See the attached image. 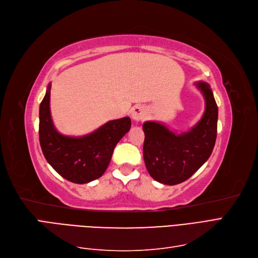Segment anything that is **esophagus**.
Here are the masks:
<instances>
[{
  "label": "esophagus",
  "mask_w": 258,
  "mask_h": 258,
  "mask_svg": "<svg viewBox=\"0 0 258 258\" xmlns=\"http://www.w3.org/2000/svg\"><path fill=\"white\" fill-rule=\"evenodd\" d=\"M131 114H132V118L135 121H141L146 119L147 110L144 106H141V105H136V106H134L131 109Z\"/></svg>",
  "instance_id": "34e87169"
}]
</instances>
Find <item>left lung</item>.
Returning a JSON list of instances; mask_svg holds the SVG:
<instances>
[{
  "label": "left lung",
  "mask_w": 258,
  "mask_h": 258,
  "mask_svg": "<svg viewBox=\"0 0 258 258\" xmlns=\"http://www.w3.org/2000/svg\"><path fill=\"white\" fill-rule=\"evenodd\" d=\"M205 100V111L189 132L175 134L154 121L144 123V158L148 172L157 182L176 185L187 180L211 156L217 138L218 106L205 82L196 83Z\"/></svg>",
  "instance_id": "obj_1"
}]
</instances>
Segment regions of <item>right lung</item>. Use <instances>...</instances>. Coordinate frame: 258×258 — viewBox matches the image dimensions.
<instances>
[{"label": "right lung", "instance_id": "obj_1", "mask_svg": "<svg viewBox=\"0 0 258 258\" xmlns=\"http://www.w3.org/2000/svg\"><path fill=\"white\" fill-rule=\"evenodd\" d=\"M51 84L39 107V141L42 153L52 168L75 184H86L106 171L114 147L130 131L128 117L111 120L88 135L70 137L55 128L50 110Z\"/></svg>", "mask_w": 258, "mask_h": 258}]
</instances>
